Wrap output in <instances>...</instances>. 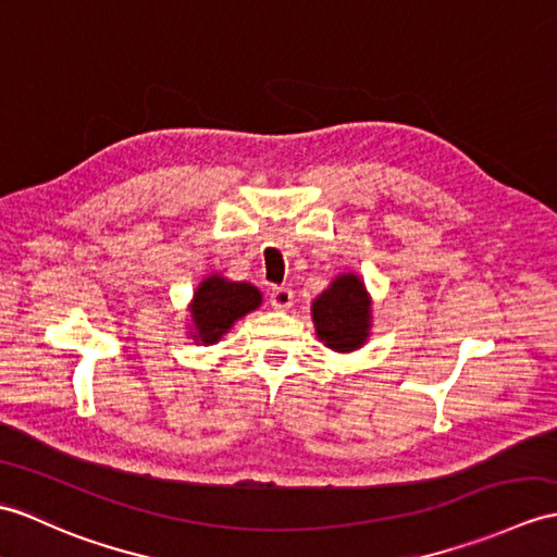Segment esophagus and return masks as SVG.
Here are the masks:
<instances>
[{"label": "esophagus", "mask_w": 557, "mask_h": 557, "mask_svg": "<svg viewBox=\"0 0 557 557\" xmlns=\"http://www.w3.org/2000/svg\"><path fill=\"white\" fill-rule=\"evenodd\" d=\"M294 304V294H292V289L289 287H273L270 289V306L273 308H280V310H284V308H289Z\"/></svg>", "instance_id": "1"}]
</instances>
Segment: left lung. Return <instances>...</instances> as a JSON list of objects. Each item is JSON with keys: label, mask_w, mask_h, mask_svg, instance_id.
Masks as SVG:
<instances>
[{"label": "left lung", "mask_w": 557, "mask_h": 557, "mask_svg": "<svg viewBox=\"0 0 557 557\" xmlns=\"http://www.w3.org/2000/svg\"><path fill=\"white\" fill-rule=\"evenodd\" d=\"M318 337L334 351H354L368 337L370 299L356 275H342L313 301Z\"/></svg>", "instance_id": "left-lung-1"}]
</instances>
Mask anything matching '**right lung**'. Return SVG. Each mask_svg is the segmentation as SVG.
Segmentation results:
<instances>
[{"mask_svg": "<svg viewBox=\"0 0 557 557\" xmlns=\"http://www.w3.org/2000/svg\"><path fill=\"white\" fill-rule=\"evenodd\" d=\"M261 306V292L249 282H227L223 277H206L191 304V320L197 325L194 337L203 344H215L232 327V322Z\"/></svg>", "mask_w": 557, "mask_h": 557, "instance_id": "right-lung-1", "label": "right lung"}]
</instances>
